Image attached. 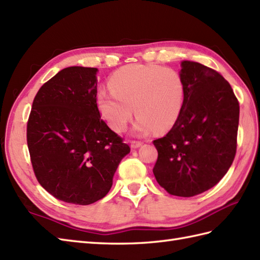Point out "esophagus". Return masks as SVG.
<instances>
[{"label":"esophagus","mask_w":260,"mask_h":260,"mask_svg":"<svg viewBox=\"0 0 260 260\" xmlns=\"http://www.w3.org/2000/svg\"><path fill=\"white\" fill-rule=\"evenodd\" d=\"M141 145H142L141 141H131V148L137 149L139 147H141Z\"/></svg>","instance_id":"obj_1"}]
</instances>
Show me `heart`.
I'll list each match as a JSON object with an SVG mask.
<instances>
[{"label":"heart","instance_id":"1","mask_svg":"<svg viewBox=\"0 0 260 260\" xmlns=\"http://www.w3.org/2000/svg\"><path fill=\"white\" fill-rule=\"evenodd\" d=\"M110 90L100 91L97 106L100 115L116 132L126 129L138 119L135 134L145 136L154 130L173 126L181 115L185 86L181 74L173 68L131 64L111 75Z\"/></svg>","mask_w":260,"mask_h":260}]
</instances>
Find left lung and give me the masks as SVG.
Returning <instances> with one entry per match:
<instances>
[{
    "label": "left lung",
    "mask_w": 260,
    "mask_h": 260,
    "mask_svg": "<svg viewBox=\"0 0 260 260\" xmlns=\"http://www.w3.org/2000/svg\"><path fill=\"white\" fill-rule=\"evenodd\" d=\"M185 93L178 121L153 144V174L175 196L199 195L223 179L237 148L239 103L230 82L200 62L182 61Z\"/></svg>",
    "instance_id": "obj_1"
}]
</instances>
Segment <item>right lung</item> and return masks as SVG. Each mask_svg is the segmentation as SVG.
Segmentation results:
<instances>
[{
	"mask_svg": "<svg viewBox=\"0 0 260 260\" xmlns=\"http://www.w3.org/2000/svg\"><path fill=\"white\" fill-rule=\"evenodd\" d=\"M97 68L73 66L37 91L27 121V147L40 184L57 200L89 205L107 195L122 157L123 139L100 118Z\"/></svg>",
	"mask_w": 260,
	"mask_h": 260,
	"instance_id": "1",
	"label": "right lung"
}]
</instances>
